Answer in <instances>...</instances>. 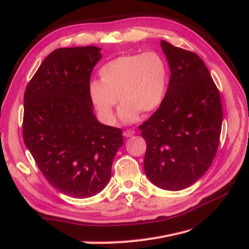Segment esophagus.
<instances>
[{"instance_id": "obj_1", "label": "esophagus", "mask_w": 249, "mask_h": 249, "mask_svg": "<svg viewBox=\"0 0 249 249\" xmlns=\"http://www.w3.org/2000/svg\"><path fill=\"white\" fill-rule=\"evenodd\" d=\"M135 134H136V133H135L134 130H126V131L124 132V136L126 137V138H130V137L134 136Z\"/></svg>"}]
</instances>
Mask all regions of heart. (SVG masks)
Masks as SVG:
<instances>
[{
  "label": "heart",
  "instance_id": "heart-1",
  "mask_svg": "<svg viewBox=\"0 0 249 249\" xmlns=\"http://www.w3.org/2000/svg\"><path fill=\"white\" fill-rule=\"evenodd\" d=\"M101 80L89 84V96L102 118L114 122V107L119 99V117L133 123L139 113L160 107L168 85L165 59L155 51L119 56L102 66Z\"/></svg>",
  "mask_w": 249,
  "mask_h": 249
}]
</instances>
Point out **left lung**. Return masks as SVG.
I'll list each match as a JSON object with an SVG mask.
<instances>
[{
  "label": "left lung",
  "mask_w": 249,
  "mask_h": 249,
  "mask_svg": "<svg viewBox=\"0 0 249 249\" xmlns=\"http://www.w3.org/2000/svg\"><path fill=\"white\" fill-rule=\"evenodd\" d=\"M170 69L164 100L139 125L146 142L144 171L165 190L191 186L210 168L219 145L222 106L208 67L193 52L162 40Z\"/></svg>",
  "instance_id": "left-lung-1"
}]
</instances>
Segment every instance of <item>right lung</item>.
<instances>
[{
	"label": "right lung",
	"instance_id": "obj_1",
	"mask_svg": "<svg viewBox=\"0 0 249 249\" xmlns=\"http://www.w3.org/2000/svg\"><path fill=\"white\" fill-rule=\"evenodd\" d=\"M102 58L93 46L57 49L26 88L22 137L48 182L61 193H100L124 144L122 129L101 124L89 96L90 76Z\"/></svg>",
	"mask_w": 249,
	"mask_h": 249
}]
</instances>
